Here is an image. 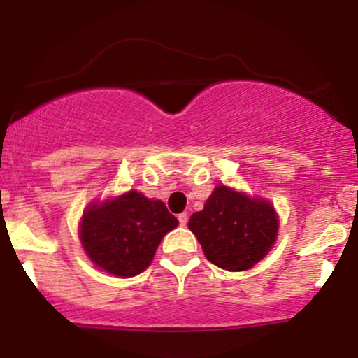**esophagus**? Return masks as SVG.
<instances>
[{
	"mask_svg": "<svg viewBox=\"0 0 358 358\" xmlns=\"http://www.w3.org/2000/svg\"><path fill=\"white\" fill-rule=\"evenodd\" d=\"M178 222H180V225H187V222H188V215L187 213H180L178 215Z\"/></svg>",
	"mask_w": 358,
	"mask_h": 358,
	"instance_id": "obj_1",
	"label": "esophagus"
}]
</instances>
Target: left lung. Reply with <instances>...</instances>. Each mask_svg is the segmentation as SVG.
I'll return each mask as SVG.
<instances>
[{"label":"left lung","instance_id":"8db88e82","mask_svg":"<svg viewBox=\"0 0 358 358\" xmlns=\"http://www.w3.org/2000/svg\"><path fill=\"white\" fill-rule=\"evenodd\" d=\"M188 227L212 264L227 271H245L273 248L278 217L271 203L220 185L208 196L203 210L190 217Z\"/></svg>","mask_w":358,"mask_h":358}]
</instances>
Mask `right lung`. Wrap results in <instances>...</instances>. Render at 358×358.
<instances>
[{
  "mask_svg": "<svg viewBox=\"0 0 358 358\" xmlns=\"http://www.w3.org/2000/svg\"><path fill=\"white\" fill-rule=\"evenodd\" d=\"M176 225L165 203L131 190L90 207L82 219L80 241L101 269L131 278L150 266L163 236Z\"/></svg>",
  "mask_w": 358,
  "mask_h": 358,
  "instance_id": "1",
  "label": "right lung"
}]
</instances>
